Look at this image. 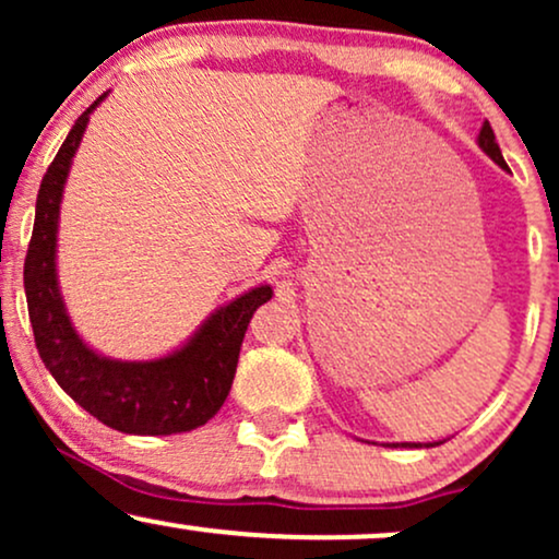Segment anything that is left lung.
I'll return each instance as SVG.
<instances>
[{"mask_svg": "<svg viewBox=\"0 0 559 559\" xmlns=\"http://www.w3.org/2000/svg\"><path fill=\"white\" fill-rule=\"evenodd\" d=\"M478 146L480 150L486 152V155H489L493 163L499 165V168H504L507 170V163H504V157H502V152H499V144H497V139H493V131H491V126H489V120H486L484 126H480V133H478ZM441 441H433V444H426V447H439ZM391 447H423V444H415V441H404V444H391Z\"/></svg>", "mask_w": 559, "mask_h": 559, "instance_id": "left-lung-1", "label": "left lung"}]
</instances>
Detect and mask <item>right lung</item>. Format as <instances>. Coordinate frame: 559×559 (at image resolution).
<instances>
[{
	"mask_svg": "<svg viewBox=\"0 0 559 559\" xmlns=\"http://www.w3.org/2000/svg\"><path fill=\"white\" fill-rule=\"evenodd\" d=\"M70 128L41 178L23 284L36 349L68 396L105 426L136 436H170L204 426L226 402L243 333L254 310L273 297L267 284L249 288L204 320L183 346L157 360H112L75 331L57 281V228L70 165L99 102Z\"/></svg>",
	"mask_w": 559,
	"mask_h": 559,
	"instance_id": "add662e5",
	"label": "right lung"
}]
</instances>
